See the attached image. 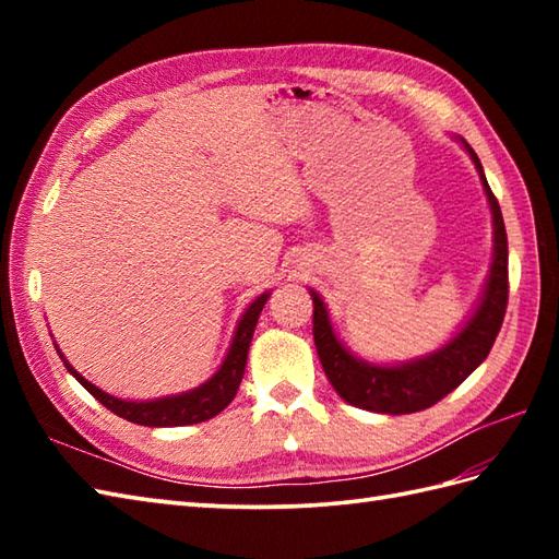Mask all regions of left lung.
<instances>
[{
	"label": "left lung",
	"mask_w": 559,
	"mask_h": 559,
	"mask_svg": "<svg viewBox=\"0 0 559 559\" xmlns=\"http://www.w3.org/2000/svg\"><path fill=\"white\" fill-rule=\"evenodd\" d=\"M466 148L480 173L483 189L485 194H488L492 209L495 259L488 288H485L478 310L471 317V322L461 329V334L454 341H449L447 346L442 350H437L435 355H427V358L408 365H367L362 360H355L353 355L341 346L334 329H331L322 298L312 290V334L319 360H322L331 386L338 391V396L343 401L353 403V406L389 415L418 413L430 408L437 401H442L447 394H451L463 379L488 358V353L495 346V338L500 334L509 300L507 230L500 204H497V197L492 194L488 180H485L483 165L476 156V151L468 144Z\"/></svg>",
	"instance_id": "1"
}]
</instances>
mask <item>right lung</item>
<instances>
[{
	"label": "right lung",
	"mask_w": 559,
	"mask_h": 559,
	"mask_svg": "<svg viewBox=\"0 0 559 559\" xmlns=\"http://www.w3.org/2000/svg\"><path fill=\"white\" fill-rule=\"evenodd\" d=\"M266 300H269V293L259 295V298L249 305V310L240 319V324H237L233 346L228 355H225L221 370L213 374L206 384H201L199 389L187 391V394H180V396H168V399H156V401H122L105 394V391H100L98 386L86 382V379H83L67 360L64 365L93 399L100 401L105 408L112 411L115 415H120V418L129 423L146 425V427H177V425L204 423L228 406V403L235 399L237 389H240L249 343H252L254 326L259 322V314L264 310Z\"/></svg>",
	"instance_id": "obj_1"
}]
</instances>
